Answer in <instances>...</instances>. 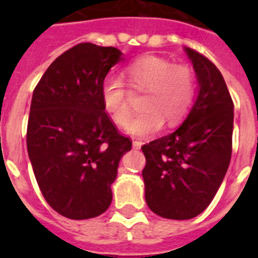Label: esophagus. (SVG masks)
I'll return each instance as SVG.
<instances>
[{
	"label": "esophagus",
	"instance_id": "esophagus-1",
	"mask_svg": "<svg viewBox=\"0 0 258 258\" xmlns=\"http://www.w3.org/2000/svg\"><path fill=\"white\" fill-rule=\"evenodd\" d=\"M133 147L135 150H139L142 147V142H139V141H134L133 142Z\"/></svg>",
	"mask_w": 258,
	"mask_h": 258
}]
</instances>
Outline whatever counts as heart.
I'll return each mask as SVG.
<instances>
[{"mask_svg": "<svg viewBox=\"0 0 258 258\" xmlns=\"http://www.w3.org/2000/svg\"><path fill=\"white\" fill-rule=\"evenodd\" d=\"M130 84L137 91H146L142 101L145 111L134 115L124 131L133 137L145 138L159 133L165 119L175 124L186 116L196 96V80L187 67L172 66L157 56L137 58L125 68ZM103 108L113 123L124 124L131 113V99L123 79L109 75L101 83Z\"/></svg>", "mask_w": 258, "mask_h": 258, "instance_id": "obj_1", "label": "heart"}]
</instances>
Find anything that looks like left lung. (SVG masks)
Returning a JSON list of instances; mask_svg holds the SVG:
<instances>
[{"instance_id": "1", "label": "left lung", "mask_w": 258, "mask_h": 258, "mask_svg": "<svg viewBox=\"0 0 258 258\" xmlns=\"http://www.w3.org/2000/svg\"><path fill=\"white\" fill-rule=\"evenodd\" d=\"M198 93L183 123L142 147L145 197L155 214L190 220L218 191L232 157L234 105L222 75L210 60L187 46Z\"/></svg>"}]
</instances>
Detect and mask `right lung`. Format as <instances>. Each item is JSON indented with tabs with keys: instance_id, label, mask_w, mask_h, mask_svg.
Segmentation results:
<instances>
[{
	"instance_id": "1",
	"label": "right lung",
	"mask_w": 258,
	"mask_h": 258,
	"mask_svg": "<svg viewBox=\"0 0 258 258\" xmlns=\"http://www.w3.org/2000/svg\"><path fill=\"white\" fill-rule=\"evenodd\" d=\"M121 60L117 48L83 42L58 56L33 91L28 155L45 201L71 220L109 208L117 166L131 150L100 97L101 83Z\"/></svg>"
}]
</instances>
